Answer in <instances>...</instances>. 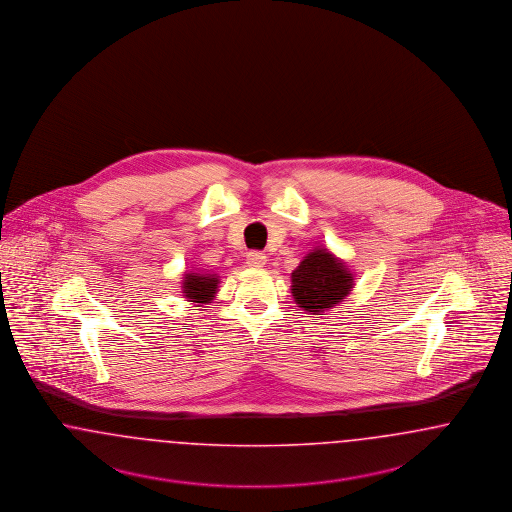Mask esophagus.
I'll list each match as a JSON object with an SVG mask.
<instances>
[{
    "label": "esophagus",
    "mask_w": 512,
    "mask_h": 512,
    "mask_svg": "<svg viewBox=\"0 0 512 512\" xmlns=\"http://www.w3.org/2000/svg\"><path fill=\"white\" fill-rule=\"evenodd\" d=\"M267 256L264 252H248L246 254V266L264 267L266 266Z\"/></svg>",
    "instance_id": "34e87169"
}]
</instances>
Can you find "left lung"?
<instances>
[{"label":"left lung","mask_w":512,"mask_h":512,"mask_svg":"<svg viewBox=\"0 0 512 512\" xmlns=\"http://www.w3.org/2000/svg\"><path fill=\"white\" fill-rule=\"evenodd\" d=\"M292 296L298 308L323 315L354 289V275L327 248H313L290 275Z\"/></svg>","instance_id":"8db88e82"}]
</instances>
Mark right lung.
Here are the masks:
<instances>
[{
	"mask_svg": "<svg viewBox=\"0 0 512 512\" xmlns=\"http://www.w3.org/2000/svg\"><path fill=\"white\" fill-rule=\"evenodd\" d=\"M218 283L220 279L216 275L210 273H185L183 283H181V290L183 296L189 302L195 304H210L218 292Z\"/></svg>",
	"mask_w": 512,
	"mask_h": 512,
	"instance_id": "obj_1",
	"label": "right lung"
}]
</instances>
